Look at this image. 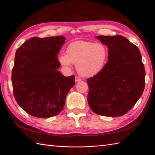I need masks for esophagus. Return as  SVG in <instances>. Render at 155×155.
<instances>
[{
    "label": "esophagus",
    "mask_w": 155,
    "mask_h": 155,
    "mask_svg": "<svg viewBox=\"0 0 155 155\" xmlns=\"http://www.w3.org/2000/svg\"><path fill=\"white\" fill-rule=\"evenodd\" d=\"M75 81H76V82H79V81H81V79L79 78L78 77V76H76V79H75Z\"/></svg>",
    "instance_id": "esophagus-1"
}]
</instances>
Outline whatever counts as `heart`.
I'll list each match as a JSON object with an SVG mask.
<instances>
[{
	"mask_svg": "<svg viewBox=\"0 0 155 155\" xmlns=\"http://www.w3.org/2000/svg\"><path fill=\"white\" fill-rule=\"evenodd\" d=\"M108 51L101 43L78 41L70 43L67 54H61L59 59L63 66L70 68L76 64L78 72L84 77H92L99 74L105 66Z\"/></svg>",
	"mask_w": 155,
	"mask_h": 155,
	"instance_id": "b5f03b06",
	"label": "heart"
}]
</instances>
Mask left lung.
<instances>
[{"instance_id":"8db88e82","label":"left lung","mask_w":155,"mask_h":155,"mask_svg":"<svg viewBox=\"0 0 155 155\" xmlns=\"http://www.w3.org/2000/svg\"><path fill=\"white\" fill-rule=\"evenodd\" d=\"M107 46L108 61L99 74L87 79L88 103L94 113L121 116L134 107L145 88V72L137 46L121 35L97 36Z\"/></svg>"}]
</instances>
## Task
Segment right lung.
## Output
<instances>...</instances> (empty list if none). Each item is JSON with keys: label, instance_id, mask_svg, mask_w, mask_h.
Wrapping results in <instances>:
<instances>
[{"label": "right lung", "instance_id": "right-lung-1", "mask_svg": "<svg viewBox=\"0 0 155 155\" xmlns=\"http://www.w3.org/2000/svg\"><path fill=\"white\" fill-rule=\"evenodd\" d=\"M63 36L33 37L15 53L12 81L15 100L28 114L41 118L58 115L75 76L65 77L58 71V55L65 42Z\"/></svg>", "mask_w": 155, "mask_h": 155}]
</instances>
